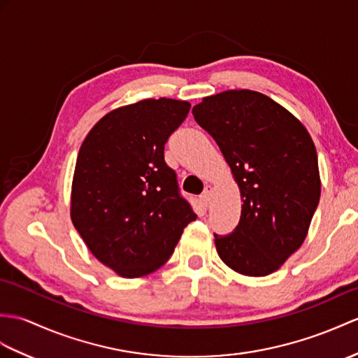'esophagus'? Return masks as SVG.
<instances>
[{"label":"esophagus","instance_id":"obj_1","mask_svg":"<svg viewBox=\"0 0 358 358\" xmlns=\"http://www.w3.org/2000/svg\"><path fill=\"white\" fill-rule=\"evenodd\" d=\"M201 198H203V201L206 203V206L210 203V198H212V187H210V186H206V189H204V192H203Z\"/></svg>","mask_w":358,"mask_h":358}]
</instances>
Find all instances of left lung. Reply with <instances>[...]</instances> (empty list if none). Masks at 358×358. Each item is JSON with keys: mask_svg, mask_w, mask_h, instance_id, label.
Returning <instances> with one entry per match:
<instances>
[{"mask_svg": "<svg viewBox=\"0 0 358 358\" xmlns=\"http://www.w3.org/2000/svg\"><path fill=\"white\" fill-rule=\"evenodd\" d=\"M192 114L217 141L243 196L235 230L213 234L217 252L231 270L267 276L302 245L317 209L313 140L292 113L250 90L204 97Z\"/></svg>", "mask_w": 358, "mask_h": 358, "instance_id": "left-lung-1", "label": "left lung"}]
</instances>
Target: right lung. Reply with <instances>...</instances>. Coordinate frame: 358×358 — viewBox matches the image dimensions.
I'll return each mask as SVG.
<instances>
[{"mask_svg": "<svg viewBox=\"0 0 358 358\" xmlns=\"http://www.w3.org/2000/svg\"><path fill=\"white\" fill-rule=\"evenodd\" d=\"M189 110V102L164 97L122 106L80 146L71 220L91 253L123 278L160 268L196 220L164 162V145Z\"/></svg>", "mask_w": 358, "mask_h": 358, "instance_id": "1", "label": "right lung"}]
</instances>
